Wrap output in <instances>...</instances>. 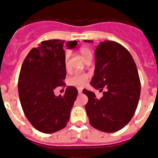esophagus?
<instances>
[{
	"label": "esophagus",
	"instance_id": "obj_1",
	"mask_svg": "<svg viewBox=\"0 0 158 158\" xmlns=\"http://www.w3.org/2000/svg\"><path fill=\"white\" fill-rule=\"evenodd\" d=\"M77 90H78V93H79V94H81V93L82 92V89H81V88H78Z\"/></svg>",
	"mask_w": 158,
	"mask_h": 158
}]
</instances>
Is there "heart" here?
<instances>
[{
  "label": "heart",
  "instance_id": "b5f03b06",
  "mask_svg": "<svg viewBox=\"0 0 158 158\" xmlns=\"http://www.w3.org/2000/svg\"><path fill=\"white\" fill-rule=\"evenodd\" d=\"M81 54L82 55L84 59H86L88 57H92V53L90 52V50L87 47H81L80 48ZM69 52H67L65 54V68L66 69L68 68V59H69ZM89 75L87 73H77L74 75L69 77L68 79V83L69 85L77 86V87H82L87 83Z\"/></svg>",
  "mask_w": 158,
  "mask_h": 158
}]
</instances>
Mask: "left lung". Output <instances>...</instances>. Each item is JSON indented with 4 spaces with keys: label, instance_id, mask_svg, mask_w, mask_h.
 Masks as SVG:
<instances>
[{
    "label": "left lung",
    "instance_id": "8db88e82",
    "mask_svg": "<svg viewBox=\"0 0 158 158\" xmlns=\"http://www.w3.org/2000/svg\"><path fill=\"white\" fill-rule=\"evenodd\" d=\"M92 43V40H84ZM96 69L90 85L103 92L101 99L83 90L88 97L85 108L93 128L114 133L133 118L139 104L141 84L130 52L114 41H104L96 47Z\"/></svg>",
    "mask_w": 158,
    "mask_h": 158
}]
</instances>
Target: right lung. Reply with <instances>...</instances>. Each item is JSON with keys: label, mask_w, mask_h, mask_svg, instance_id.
<instances>
[{"label": "right lung", "mask_w": 158, "mask_h": 158, "mask_svg": "<svg viewBox=\"0 0 158 158\" xmlns=\"http://www.w3.org/2000/svg\"><path fill=\"white\" fill-rule=\"evenodd\" d=\"M64 41L46 40L34 48L23 62L18 81L22 109L33 127L44 134H52L67 126L77 90L68 86L64 96H56L54 90L66 85ZM77 41H69L73 48Z\"/></svg>", "instance_id": "obj_1"}]
</instances>
